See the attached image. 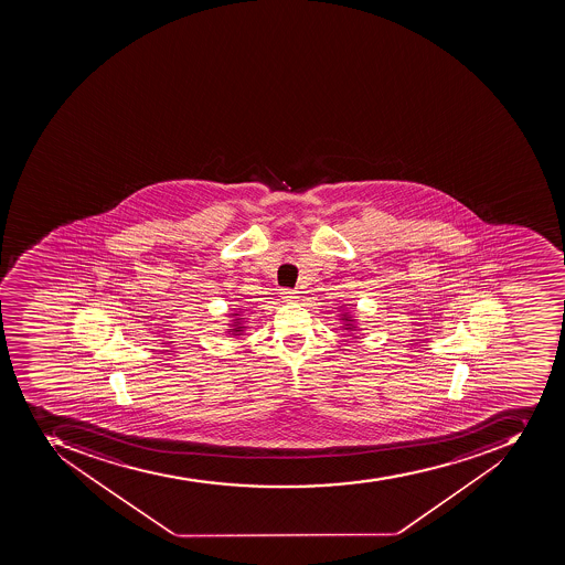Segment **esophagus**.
<instances>
[{"label":"esophagus","instance_id":"obj_1","mask_svg":"<svg viewBox=\"0 0 565 565\" xmlns=\"http://www.w3.org/2000/svg\"><path fill=\"white\" fill-rule=\"evenodd\" d=\"M282 298H285L286 302H298V298H300V295H298V291H295V289H282Z\"/></svg>","mask_w":565,"mask_h":565}]
</instances>
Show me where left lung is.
<instances>
[{
	"label": "left lung",
	"instance_id": "obj_1",
	"mask_svg": "<svg viewBox=\"0 0 565 565\" xmlns=\"http://www.w3.org/2000/svg\"><path fill=\"white\" fill-rule=\"evenodd\" d=\"M342 320L351 321V320H348V318H342ZM348 329H351V324H348Z\"/></svg>",
	"mask_w": 565,
	"mask_h": 565
}]
</instances>
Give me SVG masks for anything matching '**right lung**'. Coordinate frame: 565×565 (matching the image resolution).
<instances>
[{"label":"right lung","instance_id":"obj_1","mask_svg":"<svg viewBox=\"0 0 565 565\" xmlns=\"http://www.w3.org/2000/svg\"><path fill=\"white\" fill-rule=\"evenodd\" d=\"M244 329H245L244 324L238 323V321H235V324H233V329H230V330H232V332H235V333H241L242 330H244Z\"/></svg>","mask_w":565,"mask_h":565}]
</instances>
